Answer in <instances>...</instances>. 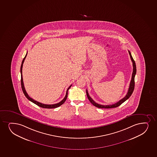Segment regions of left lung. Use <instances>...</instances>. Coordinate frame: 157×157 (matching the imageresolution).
Listing matches in <instances>:
<instances>
[{
  "mask_svg": "<svg viewBox=\"0 0 157 157\" xmlns=\"http://www.w3.org/2000/svg\"><path fill=\"white\" fill-rule=\"evenodd\" d=\"M129 53L130 56V58H131V61L132 62L133 72L132 74L131 81H130V86H129V89H128L127 94L125 95V97L124 98H122V99L120 100H119V101L117 102L116 103H114V104H113V105H100V104L96 103V102L94 101V100L92 99V98H91L89 96L88 92V90H86L87 97L88 98L89 100L95 107L99 108H107V109L108 108H116V107H118V106L121 105L122 103H124V102L126 101L128 99H129V97L131 96L133 91L134 90V88H135V75L136 74V65L135 60L133 59L131 53H130V52H129Z\"/></svg>",
  "mask_w": 157,
  "mask_h": 157,
  "instance_id": "left-lung-1",
  "label": "left lung"
}]
</instances>
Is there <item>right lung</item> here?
Instances as JSON below:
<instances>
[{"instance_id":"right-lung-1","label":"right lung","mask_w":157,"mask_h":157,"mask_svg":"<svg viewBox=\"0 0 157 157\" xmlns=\"http://www.w3.org/2000/svg\"><path fill=\"white\" fill-rule=\"evenodd\" d=\"M27 55V52L26 54L25 57L22 60V63H21V88H22V91L24 94L25 96H26V98H27L29 100H30V101H32V102L36 104V105H38L39 107H41V108H48V109H52V108H57V107L60 106L62 105L63 103L65 102V101L66 100L67 98V96H68V91L69 89H70V87H71L72 85H70V86L69 87L68 89L67 90L66 94L65 96V98H63L61 101L59 102V103H56V104H54V105H46V104H44V103H40L39 102L35 100H33V99H32V98H30L28 94L26 92L25 88L24 85V82H23V79H22V66H23V63L25 61V59L26 58V56Z\"/></svg>"}]
</instances>
